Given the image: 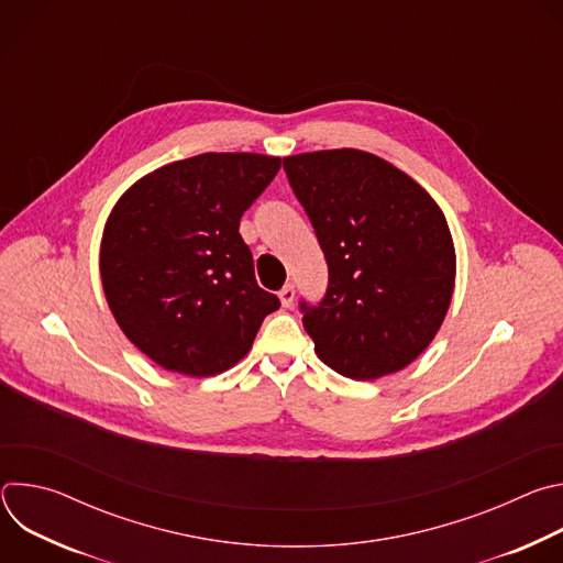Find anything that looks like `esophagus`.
Listing matches in <instances>:
<instances>
[{
    "mask_svg": "<svg viewBox=\"0 0 563 563\" xmlns=\"http://www.w3.org/2000/svg\"><path fill=\"white\" fill-rule=\"evenodd\" d=\"M294 296H296L294 285H285V287L278 291V298H280L283 307H291V305H294Z\"/></svg>",
    "mask_w": 563,
    "mask_h": 563,
    "instance_id": "34e87169",
    "label": "esophagus"
}]
</instances>
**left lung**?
Returning <instances> with one entry per match:
<instances>
[{
  "instance_id": "8db88e82",
  "label": "left lung",
  "mask_w": 563,
  "mask_h": 563,
  "mask_svg": "<svg viewBox=\"0 0 563 563\" xmlns=\"http://www.w3.org/2000/svg\"><path fill=\"white\" fill-rule=\"evenodd\" d=\"M328 261V289L300 300L318 358L372 380L434 339L454 289V245L439 205L385 159L334 148L283 159Z\"/></svg>"
}]
</instances>
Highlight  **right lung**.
I'll use <instances>...</instances> for the list:
<instances>
[{"instance_id":"right-lung-1","label":"right lung","mask_w":563,"mask_h":563,"mask_svg":"<svg viewBox=\"0 0 563 563\" xmlns=\"http://www.w3.org/2000/svg\"><path fill=\"white\" fill-rule=\"evenodd\" d=\"M280 157L202 153L137 180L109 216L100 272L126 339L151 361L213 376L243 358L278 296L258 287L240 218Z\"/></svg>"}]
</instances>
